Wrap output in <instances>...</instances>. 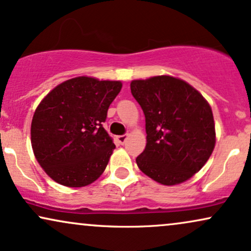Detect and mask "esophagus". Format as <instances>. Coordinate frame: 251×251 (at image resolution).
Returning <instances> with one entry per match:
<instances>
[{"label":"esophagus","instance_id":"esophagus-1","mask_svg":"<svg viewBox=\"0 0 251 251\" xmlns=\"http://www.w3.org/2000/svg\"><path fill=\"white\" fill-rule=\"evenodd\" d=\"M126 138H128V135H120V136H116V141L119 142V144L123 145L126 143Z\"/></svg>","mask_w":251,"mask_h":251}]
</instances>
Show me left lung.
<instances>
[{
	"label": "left lung",
	"instance_id": "1",
	"mask_svg": "<svg viewBox=\"0 0 251 251\" xmlns=\"http://www.w3.org/2000/svg\"><path fill=\"white\" fill-rule=\"evenodd\" d=\"M145 115L147 145L136 163L148 177L177 185L205 165L215 147L211 106L184 80L158 75L130 83Z\"/></svg>",
	"mask_w": 251,
	"mask_h": 251
}]
</instances>
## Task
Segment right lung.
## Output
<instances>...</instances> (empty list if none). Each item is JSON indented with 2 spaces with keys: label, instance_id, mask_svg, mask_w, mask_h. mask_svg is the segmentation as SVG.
<instances>
[{
  "label": "right lung",
  "instance_id": "obj_1",
  "mask_svg": "<svg viewBox=\"0 0 251 251\" xmlns=\"http://www.w3.org/2000/svg\"><path fill=\"white\" fill-rule=\"evenodd\" d=\"M122 83L78 76L43 99L31 122L39 165L58 184L82 187L103 173L115 144L102 123Z\"/></svg>",
  "mask_w": 251,
  "mask_h": 251
}]
</instances>
